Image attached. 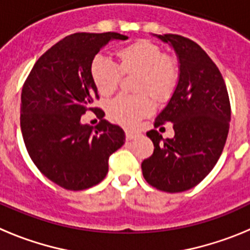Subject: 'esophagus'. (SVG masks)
<instances>
[{
  "label": "esophagus",
  "instance_id": "1",
  "mask_svg": "<svg viewBox=\"0 0 250 250\" xmlns=\"http://www.w3.org/2000/svg\"><path fill=\"white\" fill-rule=\"evenodd\" d=\"M125 136H126V140H132V139L136 138V132L126 130V131H125Z\"/></svg>",
  "mask_w": 250,
  "mask_h": 250
}]
</instances>
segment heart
Here are the masks:
<instances>
[{
    "label": "heart",
    "mask_w": 250,
    "mask_h": 250,
    "mask_svg": "<svg viewBox=\"0 0 250 250\" xmlns=\"http://www.w3.org/2000/svg\"><path fill=\"white\" fill-rule=\"evenodd\" d=\"M118 65L96 56L90 63V76L99 94L110 96L118 90L123 75H138L136 96H119L107 105L110 118L124 126H134L152 112L154 104L171 98L179 81L175 59L164 54L160 46L149 40H136L116 51Z\"/></svg>",
    "instance_id": "obj_1"
}]
</instances>
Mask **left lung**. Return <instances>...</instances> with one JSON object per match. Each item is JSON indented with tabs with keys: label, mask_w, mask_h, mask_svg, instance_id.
I'll use <instances>...</instances> for the list:
<instances>
[{
	"label": "left lung",
	"mask_w": 250,
	"mask_h": 250,
	"mask_svg": "<svg viewBox=\"0 0 250 250\" xmlns=\"http://www.w3.org/2000/svg\"><path fill=\"white\" fill-rule=\"evenodd\" d=\"M179 59V81L154 126L173 122L176 135L163 139L157 130L146 135L154 152L141 163L151 187L180 193L199 184L222 155L230 121V103L219 68L198 43L180 35H159Z\"/></svg>",
	"instance_id": "1"
}]
</instances>
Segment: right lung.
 Listing matches in <instances>:
<instances>
[{
  "instance_id": "obj_1",
  "label": "right lung",
  "mask_w": 250,
  "mask_h": 250,
  "mask_svg": "<svg viewBox=\"0 0 250 250\" xmlns=\"http://www.w3.org/2000/svg\"><path fill=\"white\" fill-rule=\"evenodd\" d=\"M118 32L70 35L40 57L21 94V131L37 169L59 187L83 190L103 182L109 158L125 143V132L91 107L99 99L90 76L95 55L111 40H126ZM95 111V129L81 124V115Z\"/></svg>"
}]
</instances>
